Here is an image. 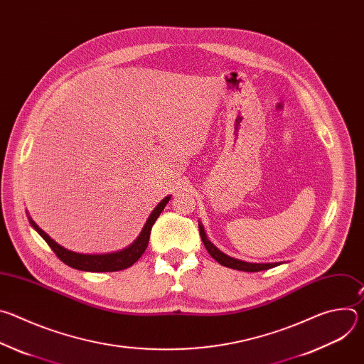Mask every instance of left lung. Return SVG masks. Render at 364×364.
<instances>
[{
    "label": "left lung",
    "instance_id": "left-lung-1",
    "mask_svg": "<svg viewBox=\"0 0 364 364\" xmlns=\"http://www.w3.org/2000/svg\"><path fill=\"white\" fill-rule=\"evenodd\" d=\"M198 230H200V236H201V240H203V243H204L207 252H209L210 256H212L213 259H216V261H218L220 265H223V267H226V268H232V269H237V271H245V272H259V271H265V269L275 268V267H278V265L282 264V262H274V264H252V262L240 261V259H236V257H232V256L223 253V252L219 250L209 239H207L201 222H198Z\"/></svg>",
    "mask_w": 364,
    "mask_h": 364
}]
</instances>
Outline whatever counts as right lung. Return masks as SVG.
I'll return each instance as SVG.
<instances>
[{
  "label": "right lung",
  "instance_id": "add662e5",
  "mask_svg": "<svg viewBox=\"0 0 364 364\" xmlns=\"http://www.w3.org/2000/svg\"><path fill=\"white\" fill-rule=\"evenodd\" d=\"M170 200H171V196H167L157 204V207H155V209L151 212V215L148 216L138 237L129 246H127L122 250H117V252H111V253H99V255L97 253L96 255L77 253V252H72V250L60 246L59 243H56L53 239H51L44 230H41L31 220V218L28 215L27 216H28V222L33 226V229L47 242V245L51 249H53V252L56 253V256L60 259V261L65 262L66 265H69L70 268H75L79 271H86V272H115V271H122V269L132 267L142 256V253L145 252L148 242H149L151 229Z\"/></svg>",
  "mask_w": 364,
  "mask_h": 364
}]
</instances>
